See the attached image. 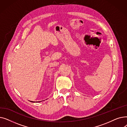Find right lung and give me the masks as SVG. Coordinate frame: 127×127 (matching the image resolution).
Returning <instances> with one entry per match:
<instances>
[{
  "instance_id": "right-lung-1",
  "label": "right lung",
  "mask_w": 127,
  "mask_h": 127,
  "mask_svg": "<svg viewBox=\"0 0 127 127\" xmlns=\"http://www.w3.org/2000/svg\"><path fill=\"white\" fill-rule=\"evenodd\" d=\"M41 101H36V102H41ZM31 102H34V101H31Z\"/></svg>"
}]
</instances>
